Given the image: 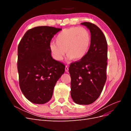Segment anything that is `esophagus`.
<instances>
[{
	"mask_svg": "<svg viewBox=\"0 0 131 131\" xmlns=\"http://www.w3.org/2000/svg\"><path fill=\"white\" fill-rule=\"evenodd\" d=\"M68 70H69V68H68V67L67 66H66V67H65V71L66 72H68Z\"/></svg>",
	"mask_w": 131,
	"mask_h": 131,
	"instance_id": "1",
	"label": "esophagus"
}]
</instances>
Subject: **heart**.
Listing matches in <instances>:
<instances>
[{
	"label": "heart",
	"instance_id": "heart-1",
	"mask_svg": "<svg viewBox=\"0 0 131 131\" xmlns=\"http://www.w3.org/2000/svg\"><path fill=\"white\" fill-rule=\"evenodd\" d=\"M91 42L89 31L83 27H74L63 29L56 38V43H51L50 50L53 58L61 61L66 53L68 59L79 61L88 53ZM66 51H65V50Z\"/></svg>",
	"mask_w": 131,
	"mask_h": 131
}]
</instances>
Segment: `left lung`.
Masks as SVG:
<instances>
[{
    "mask_svg": "<svg viewBox=\"0 0 131 131\" xmlns=\"http://www.w3.org/2000/svg\"><path fill=\"white\" fill-rule=\"evenodd\" d=\"M81 25L90 30L91 42L86 56L69 66L70 94L75 103L89 105L100 97L105 85L108 45L100 28L90 22H82Z\"/></svg>",
    "mask_w": 131,
    "mask_h": 131,
    "instance_id": "obj_1",
    "label": "left lung"
}]
</instances>
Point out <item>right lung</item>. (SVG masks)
<instances>
[{
    "label": "right lung",
    "mask_w": 131,
    "mask_h": 131,
    "mask_svg": "<svg viewBox=\"0 0 131 131\" xmlns=\"http://www.w3.org/2000/svg\"><path fill=\"white\" fill-rule=\"evenodd\" d=\"M62 29L34 27L26 31L18 46L17 69L21 90L28 100L45 104L52 98L56 82L65 66L51 56V39Z\"/></svg>",
    "instance_id": "1"
}]
</instances>
